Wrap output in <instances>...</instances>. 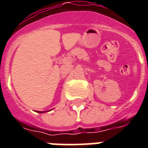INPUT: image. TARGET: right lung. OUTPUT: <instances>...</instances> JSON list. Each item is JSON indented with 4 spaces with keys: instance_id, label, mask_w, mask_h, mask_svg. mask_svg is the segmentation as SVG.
<instances>
[{
    "instance_id": "right-lung-1",
    "label": "right lung",
    "mask_w": 148,
    "mask_h": 148,
    "mask_svg": "<svg viewBox=\"0 0 148 148\" xmlns=\"http://www.w3.org/2000/svg\"><path fill=\"white\" fill-rule=\"evenodd\" d=\"M44 112H46V111H38V113H44Z\"/></svg>"
}]
</instances>
